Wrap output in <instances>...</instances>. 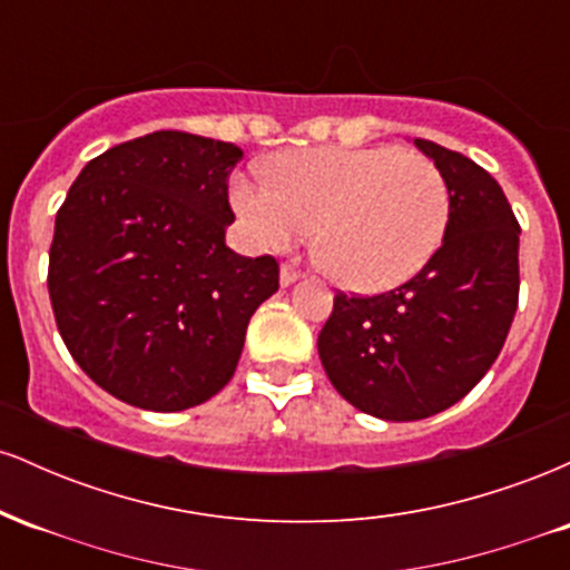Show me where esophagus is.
<instances>
[{
	"label": "esophagus",
	"mask_w": 570,
	"mask_h": 570,
	"mask_svg": "<svg viewBox=\"0 0 570 570\" xmlns=\"http://www.w3.org/2000/svg\"><path fill=\"white\" fill-rule=\"evenodd\" d=\"M299 278V271L292 265H281V286H292Z\"/></svg>",
	"instance_id": "1"
}]
</instances>
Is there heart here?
I'll use <instances>...</instances> for the list:
<instances>
[{
  "instance_id": "heart-1",
  "label": "heart",
  "mask_w": 570,
  "mask_h": 570,
  "mask_svg": "<svg viewBox=\"0 0 570 570\" xmlns=\"http://www.w3.org/2000/svg\"><path fill=\"white\" fill-rule=\"evenodd\" d=\"M273 181L235 176L233 212L259 248H284L316 225L324 265L353 292L421 273L450 225V187L434 160L396 147H316L273 163Z\"/></svg>"
}]
</instances>
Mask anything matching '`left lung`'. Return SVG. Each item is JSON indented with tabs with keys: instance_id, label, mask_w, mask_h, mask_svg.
I'll use <instances>...</instances> for the list:
<instances>
[{
	"instance_id": "obj_1",
	"label": "left lung",
	"mask_w": 570,
	"mask_h": 570,
	"mask_svg": "<svg viewBox=\"0 0 570 570\" xmlns=\"http://www.w3.org/2000/svg\"><path fill=\"white\" fill-rule=\"evenodd\" d=\"M450 187V225L417 276L396 289L335 297L318 356L337 394L383 421L448 410L485 377L520 294V225L474 160L415 139Z\"/></svg>"
}]
</instances>
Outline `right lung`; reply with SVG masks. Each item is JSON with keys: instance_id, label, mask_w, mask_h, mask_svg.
I'll use <instances>...</instances> for the list:
<instances>
[{"instance_id": "1", "label": "right lung", "mask_w": 570, "mask_h": 570, "mask_svg": "<svg viewBox=\"0 0 570 570\" xmlns=\"http://www.w3.org/2000/svg\"><path fill=\"white\" fill-rule=\"evenodd\" d=\"M235 144L155 130L82 168L56 214L48 292L85 375L134 407L179 412L219 394L278 263L225 244Z\"/></svg>"}]
</instances>
